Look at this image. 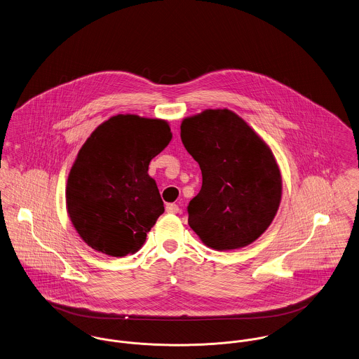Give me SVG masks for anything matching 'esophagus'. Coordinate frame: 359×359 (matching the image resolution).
I'll list each match as a JSON object with an SVG mask.
<instances>
[{
	"label": "esophagus",
	"instance_id": "34e87169",
	"mask_svg": "<svg viewBox=\"0 0 359 359\" xmlns=\"http://www.w3.org/2000/svg\"><path fill=\"white\" fill-rule=\"evenodd\" d=\"M165 209L166 213H169V215H177L180 212V209H179V206L176 203H168Z\"/></svg>",
	"mask_w": 359,
	"mask_h": 359
}]
</instances>
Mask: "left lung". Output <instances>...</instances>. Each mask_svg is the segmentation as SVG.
I'll return each mask as SVG.
<instances>
[{
  "mask_svg": "<svg viewBox=\"0 0 359 359\" xmlns=\"http://www.w3.org/2000/svg\"><path fill=\"white\" fill-rule=\"evenodd\" d=\"M180 137L202 172L201 191L187 208L194 232L219 251L257 241L281 201V175L271 147L229 109L186 117Z\"/></svg>",
  "mask_w": 359,
  "mask_h": 359,
  "instance_id": "left-lung-1",
  "label": "left lung"
}]
</instances>
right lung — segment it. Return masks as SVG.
I'll use <instances>...</instances> for the list:
<instances>
[{"label":"right lung","mask_w":359,"mask_h":359,"mask_svg":"<svg viewBox=\"0 0 359 359\" xmlns=\"http://www.w3.org/2000/svg\"><path fill=\"white\" fill-rule=\"evenodd\" d=\"M172 139L160 118L117 114L87 138L69 170L67 210L83 241L111 257L134 254L164 213L150 161Z\"/></svg>","instance_id":"1"}]
</instances>
